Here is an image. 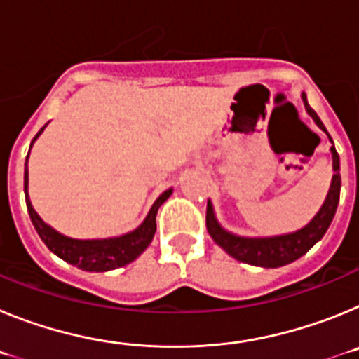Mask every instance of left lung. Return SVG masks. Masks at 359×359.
Returning a JSON list of instances; mask_svg holds the SVG:
<instances>
[{
    "instance_id": "8db88e82",
    "label": "left lung",
    "mask_w": 359,
    "mask_h": 359,
    "mask_svg": "<svg viewBox=\"0 0 359 359\" xmlns=\"http://www.w3.org/2000/svg\"><path fill=\"white\" fill-rule=\"evenodd\" d=\"M302 98L304 104H306L307 113L313 116L316 126H318L322 131L327 133V129L323 128L322 120L318 118V115H316L315 111L311 109L309 104H307L306 95H302ZM329 140H331V136H329ZM331 152L332 169H334L331 189H329V194L327 198H325V203L322 205V208H320V212L313 217V221H311L307 226H304L302 230L293 231V233H286V236L277 237H262V239L237 237L219 226V223L215 221L210 201H208L207 230L208 233H210L212 239H214L228 255H231L233 259H237V261L246 262V264L252 266H262V268H278V266L290 264V262L297 261L298 257H302L304 253L309 252V248H313L315 243H318L323 237V233L327 231L329 224H331L332 217H334L336 214L338 201H340V156H338L334 145L331 147Z\"/></svg>"
}]
</instances>
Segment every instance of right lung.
Listing matches in <instances>:
<instances>
[{
    "mask_svg": "<svg viewBox=\"0 0 359 359\" xmlns=\"http://www.w3.org/2000/svg\"><path fill=\"white\" fill-rule=\"evenodd\" d=\"M43 129L37 133L36 138L43 133ZM36 138L32 140V144L36 142ZM27 185L28 170L27 167H25V198H27V208L28 214H30L32 224H34V228L37 230V233H39V237L43 239V243L48 246L50 252L55 253L57 257H61L62 261L77 266L79 269H84V271H109V269L122 268V266L135 261L136 257L140 255V253L147 248L149 243H151L152 237H154V231H156L158 208L161 207V203H163L165 199H169V196L172 194V190L170 189L165 190L163 194L154 201V205H152V208L149 210L144 223L136 228V230L126 233V236L111 237V239L81 241L61 236L59 231H55L53 228H50L48 224L44 223L43 219L36 214V210L32 208V203L30 199H28Z\"/></svg>",
    "mask_w": 359,
    "mask_h": 359,
    "instance_id": "right-lung-1",
    "label": "right lung"
}]
</instances>
